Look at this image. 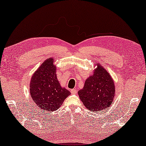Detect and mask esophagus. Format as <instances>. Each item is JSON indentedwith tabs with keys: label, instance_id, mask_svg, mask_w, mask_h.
Segmentation results:
<instances>
[{
	"label": "esophagus",
	"instance_id": "obj_1",
	"mask_svg": "<svg viewBox=\"0 0 146 146\" xmlns=\"http://www.w3.org/2000/svg\"><path fill=\"white\" fill-rule=\"evenodd\" d=\"M77 93V90L76 89H72L71 90V94L72 95H75Z\"/></svg>",
	"mask_w": 146,
	"mask_h": 146
}]
</instances>
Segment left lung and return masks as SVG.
<instances>
[{
    "label": "left lung",
    "instance_id": "1",
    "mask_svg": "<svg viewBox=\"0 0 146 146\" xmlns=\"http://www.w3.org/2000/svg\"><path fill=\"white\" fill-rule=\"evenodd\" d=\"M97 66L95 73L86 80L83 88L78 91L80 98L86 108L97 111L110 107L115 92L111 76L100 64Z\"/></svg>",
    "mask_w": 146,
    "mask_h": 146
}]
</instances>
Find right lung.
Wrapping results in <instances>:
<instances>
[{
    "label": "right lung",
    "instance_id": "right-lung-1",
    "mask_svg": "<svg viewBox=\"0 0 146 146\" xmlns=\"http://www.w3.org/2000/svg\"><path fill=\"white\" fill-rule=\"evenodd\" d=\"M54 59L45 61L31 78L30 94L40 109L55 111L63 104L70 92L62 88L56 74Z\"/></svg>",
    "mask_w": 146,
    "mask_h": 146
}]
</instances>
